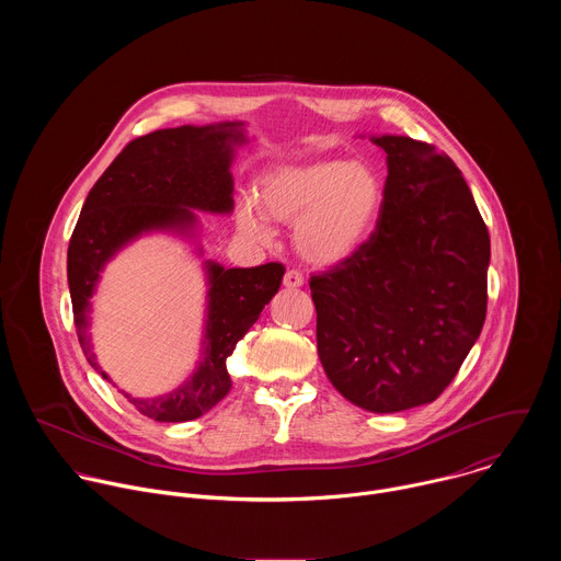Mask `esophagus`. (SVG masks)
<instances>
[{"label":"esophagus","instance_id":"34e87169","mask_svg":"<svg viewBox=\"0 0 561 561\" xmlns=\"http://www.w3.org/2000/svg\"><path fill=\"white\" fill-rule=\"evenodd\" d=\"M284 286L286 288H299V286H304V275L299 273V271H288L286 275H284Z\"/></svg>","mask_w":561,"mask_h":561}]
</instances>
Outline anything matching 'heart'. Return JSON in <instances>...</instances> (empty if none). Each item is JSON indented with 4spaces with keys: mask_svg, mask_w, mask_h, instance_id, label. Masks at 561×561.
<instances>
[{
    "mask_svg": "<svg viewBox=\"0 0 561 561\" xmlns=\"http://www.w3.org/2000/svg\"><path fill=\"white\" fill-rule=\"evenodd\" d=\"M264 213L282 224H297L295 244L314 264L348 257L373 228L381 206V184L362 164L346 159L282 167L260 188ZM239 224L260 239L271 237L266 217L251 204L239 208Z\"/></svg>",
    "mask_w": 561,
    "mask_h": 561,
    "instance_id": "heart-1",
    "label": "heart"
}]
</instances>
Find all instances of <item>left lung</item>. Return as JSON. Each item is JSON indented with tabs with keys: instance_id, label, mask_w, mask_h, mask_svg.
Segmentation results:
<instances>
[{
	"instance_id": "left-lung-1",
	"label": "left lung",
	"mask_w": 561,
	"mask_h": 561,
	"mask_svg": "<svg viewBox=\"0 0 561 561\" xmlns=\"http://www.w3.org/2000/svg\"><path fill=\"white\" fill-rule=\"evenodd\" d=\"M388 178L375 230L310 277L317 353L359 409L431 404L482 333L491 237L453 159L433 144L383 135Z\"/></svg>"
}]
</instances>
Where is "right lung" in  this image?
Returning a JSON list of instances; mask_svg holds the SVG:
<instances>
[{"mask_svg": "<svg viewBox=\"0 0 561 561\" xmlns=\"http://www.w3.org/2000/svg\"><path fill=\"white\" fill-rule=\"evenodd\" d=\"M242 141L237 124L180 126L141 135L124 146L91 188L68 244V286L77 340L89 364L102 373L89 344L91 295L104 264L133 237L154 228H184L191 208H232V144ZM208 319L204 353L195 375L178 390L128 402L154 422H188L208 413L232 386L226 359L262 308L279 290V262L255 268L208 266ZM104 379L106 373H102Z\"/></svg>", "mask_w": 561, "mask_h": 561, "instance_id": "add662e5", "label": "right lung"}]
</instances>
